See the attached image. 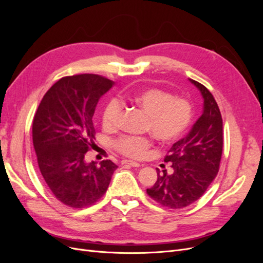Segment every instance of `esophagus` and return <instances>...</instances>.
Returning a JSON list of instances; mask_svg holds the SVG:
<instances>
[{
	"label": "esophagus",
	"instance_id": "34e87169",
	"mask_svg": "<svg viewBox=\"0 0 263 263\" xmlns=\"http://www.w3.org/2000/svg\"><path fill=\"white\" fill-rule=\"evenodd\" d=\"M122 165H128V166H134V168H138V166H140V164H139L138 162L130 161V160H123V161H122Z\"/></svg>",
	"mask_w": 263,
	"mask_h": 263
}]
</instances>
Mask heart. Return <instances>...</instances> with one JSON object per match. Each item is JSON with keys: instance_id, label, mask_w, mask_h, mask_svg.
Listing matches in <instances>:
<instances>
[{"instance_id": "b5f03b06", "label": "heart", "mask_w": 263, "mask_h": 263, "mask_svg": "<svg viewBox=\"0 0 263 263\" xmlns=\"http://www.w3.org/2000/svg\"><path fill=\"white\" fill-rule=\"evenodd\" d=\"M123 101L138 106L148 115L146 129L162 144H171L186 133L192 123L193 109L189 101L173 98L159 89H142L124 94ZM121 104L116 99L109 100L102 113V124L105 128L115 127ZM151 146L150 139L138 136H122L115 140L114 147L125 157L139 159Z\"/></svg>"}]
</instances>
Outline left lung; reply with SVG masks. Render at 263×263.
I'll return each mask as SVG.
<instances>
[{
	"label": "left lung",
	"mask_w": 263,
	"mask_h": 263,
	"mask_svg": "<svg viewBox=\"0 0 263 263\" xmlns=\"http://www.w3.org/2000/svg\"><path fill=\"white\" fill-rule=\"evenodd\" d=\"M189 80L202 94L203 114L164 157L172 173L157 170L155 185L147 189L153 200L173 210L189 206L205 193L217 176L222 153V119L217 103L203 84Z\"/></svg>",
	"instance_id": "obj_1"
}]
</instances>
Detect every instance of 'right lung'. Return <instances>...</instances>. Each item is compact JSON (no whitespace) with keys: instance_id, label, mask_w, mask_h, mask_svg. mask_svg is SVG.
<instances>
[{"instance_id":"add662e5","label":"right lung","mask_w":263,"mask_h":263,"mask_svg":"<svg viewBox=\"0 0 263 263\" xmlns=\"http://www.w3.org/2000/svg\"><path fill=\"white\" fill-rule=\"evenodd\" d=\"M114 82L98 74L61 78L47 91L33 121V144L42 176L58 201L82 209L105 194L117 165L86 163L93 148L95 107Z\"/></svg>"}]
</instances>
